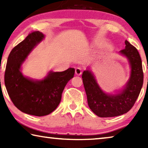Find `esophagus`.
<instances>
[{
	"instance_id": "34e87169",
	"label": "esophagus",
	"mask_w": 148,
	"mask_h": 148,
	"mask_svg": "<svg viewBox=\"0 0 148 148\" xmlns=\"http://www.w3.org/2000/svg\"><path fill=\"white\" fill-rule=\"evenodd\" d=\"M75 73H76V76H80L82 74V70L80 68H76V71H75Z\"/></svg>"
}]
</instances>
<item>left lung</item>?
<instances>
[{
  "instance_id": "left-lung-1",
  "label": "left lung",
  "mask_w": 148,
  "mask_h": 148,
  "mask_svg": "<svg viewBox=\"0 0 148 148\" xmlns=\"http://www.w3.org/2000/svg\"><path fill=\"white\" fill-rule=\"evenodd\" d=\"M125 48L119 52L127 59L130 76L121 89L114 92H106L101 89L91 67L82 74V79L89 108L101 117L118 116L129 112L133 106L143 85L142 60L136 47L125 40Z\"/></svg>"
}]
</instances>
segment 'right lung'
I'll return each instance as SVG.
<instances>
[{
	"label": "right lung",
	"instance_id": "1",
	"mask_svg": "<svg viewBox=\"0 0 148 148\" xmlns=\"http://www.w3.org/2000/svg\"><path fill=\"white\" fill-rule=\"evenodd\" d=\"M44 38L42 32L35 31L14 47L4 74L5 86L14 104L23 113L36 116H46L57 108L64 87L75 72L74 68L62 72L49 71L40 79L24 76L22 64Z\"/></svg>",
	"mask_w": 148,
	"mask_h": 148
}]
</instances>
